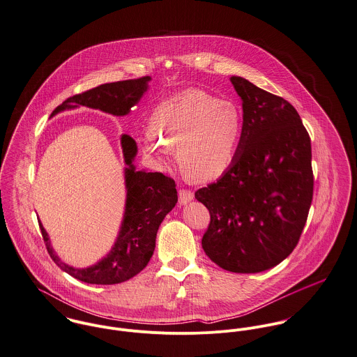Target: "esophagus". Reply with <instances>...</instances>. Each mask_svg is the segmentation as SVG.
I'll list each match as a JSON object with an SVG mask.
<instances>
[{
    "mask_svg": "<svg viewBox=\"0 0 357 357\" xmlns=\"http://www.w3.org/2000/svg\"><path fill=\"white\" fill-rule=\"evenodd\" d=\"M178 197H179V204L181 206L188 204L189 202L193 200V192L188 190V189H181L179 193H178Z\"/></svg>",
    "mask_w": 357,
    "mask_h": 357,
    "instance_id": "esophagus-1",
    "label": "esophagus"
}]
</instances>
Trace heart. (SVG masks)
Wrapping results in <instances>:
<instances>
[{"mask_svg":"<svg viewBox=\"0 0 357 357\" xmlns=\"http://www.w3.org/2000/svg\"><path fill=\"white\" fill-rule=\"evenodd\" d=\"M243 132V116L230 100L203 89H185L161 100L142 134L143 151L167 168L178 146L179 161L189 176L208 182L233 164Z\"/></svg>","mask_w":357,"mask_h":357,"instance_id":"1","label":"heart"}]
</instances>
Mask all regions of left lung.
<instances>
[{
    "label": "left lung",
    "instance_id": "1",
    "mask_svg": "<svg viewBox=\"0 0 357 357\" xmlns=\"http://www.w3.org/2000/svg\"><path fill=\"white\" fill-rule=\"evenodd\" d=\"M243 132L230 168L195 197L210 211L202 244L219 268L268 271L296 247L313 199L310 138L294 106L231 75Z\"/></svg>",
    "mask_w": 357,
    "mask_h": 357
}]
</instances>
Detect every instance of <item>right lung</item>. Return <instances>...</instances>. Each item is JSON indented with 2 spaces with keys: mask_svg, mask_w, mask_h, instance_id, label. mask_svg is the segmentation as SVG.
Listing matches in <instances>:
<instances>
[{
  "mask_svg": "<svg viewBox=\"0 0 357 357\" xmlns=\"http://www.w3.org/2000/svg\"><path fill=\"white\" fill-rule=\"evenodd\" d=\"M149 75L102 84L96 88L68 98L52 114L66 109L86 106L99 109L113 116H126L135 106L147 89ZM126 168L127 202L119 237L110 252L98 264L77 269L63 264L51 247L48 233L38 222L47 251L52 261L66 273L89 284H117L137 276L149 264L158 226L178 202L175 181L161 172L137 171L132 161L137 155V142L130 135L121 137Z\"/></svg>",
  "mask_w": 357,
  "mask_h": 357,
  "instance_id": "obj_1",
  "label": "right lung"
}]
</instances>
